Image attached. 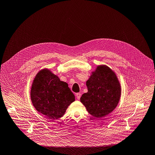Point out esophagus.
Masks as SVG:
<instances>
[{"mask_svg":"<svg viewBox=\"0 0 155 155\" xmlns=\"http://www.w3.org/2000/svg\"><path fill=\"white\" fill-rule=\"evenodd\" d=\"M76 98H77L78 99H80L81 97V94L77 93V94H76Z\"/></svg>","mask_w":155,"mask_h":155,"instance_id":"34e87169","label":"esophagus"}]
</instances>
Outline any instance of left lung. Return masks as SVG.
<instances>
[{"mask_svg": "<svg viewBox=\"0 0 155 155\" xmlns=\"http://www.w3.org/2000/svg\"><path fill=\"white\" fill-rule=\"evenodd\" d=\"M86 84L87 92L82 95L81 102L88 113L100 118L114 110L121 95V84L114 71L107 65H98Z\"/></svg>", "mask_w": 155, "mask_h": 155, "instance_id": "obj_1", "label": "left lung"}]
</instances>
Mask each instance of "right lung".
<instances>
[{"label": "right lung", "instance_id": "right-lung-1", "mask_svg": "<svg viewBox=\"0 0 155 155\" xmlns=\"http://www.w3.org/2000/svg\"><path fill=\"white\" fill-rule=\"evenodd\" d=\"M30 97L35 110L51 120L61 118L75 101L68 84L47 68L40 70L35 76Z\"/></svg>", "mask_w": 155, "mask_h": 155}]
</instances>
